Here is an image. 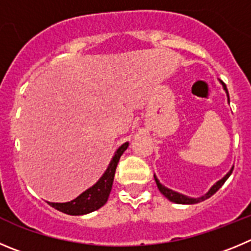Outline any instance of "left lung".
<instances>
[{"mask_svg": "<svg viewBox=\"0 0 251 251\" xmlns=\"http://www.w3.org/2000/svg\"><path fill=\"white\" fill-rule=\"evenodd\" d=\"M224 89H226V94H228V89H226V85H224ZM228 98H229V94H228ZM233 168H231V170L229 171L228 173H226L224 178H222L221 181H218L217 183H215L214 186H213L212 188H210V191L208 192V193L205 194V196L201 197V198H188V197L183 196V194H179V193H177V192H173L172 189L166 188V187L162 186V184L160 183V181H158V179L156 178V176H154V181H156V184H157V187H158V189H160L161 193H162L163 196H165L166 198H167V200H170L171 202L177 203V204H194V203H200V202H202V201H205V200H207V198H209V197H212L213 194H214L215 192L218 191V189H219L222 186H223L224 182H226V179L229 178V176H230L231 172H233Z\"/></svg>", "mask_w": 251, "mask_h": 251, "instance_id": "left-lung-1", "label": "left lung"}]
</instances>
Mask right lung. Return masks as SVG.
I'll return each instance as SVG.
<instances>
[{
  "label": "right lung",
  "mask_w": 251,
  "mask_h": 251,
  "mask_svg": "<svg viewBox=\"0 0 251 251\" xmlns=\"http://www.w3.org/2000/svg\"><path fill=\"white\" fill-rule=\"evenodd\" d=\"M128 144L125 142L119 147V150L115 152V156L112 157L111 162H110L109 167L105 171L101 178L97 182V184H94L91 188L88 191L83 192L79 197H76L75 200L70 201L67 203H49L50 207L55 208L59 212L65 213L69 215H83L88 214V213L94 212V210L99 209L100 207L107 202V198L111 192L112 182H114L115 171H116V166H118L119 160H120L121 154L124 153L126 149H127Z\"/></svg>",
  "instance_id": "right-lung-1"
}]
</instances>
